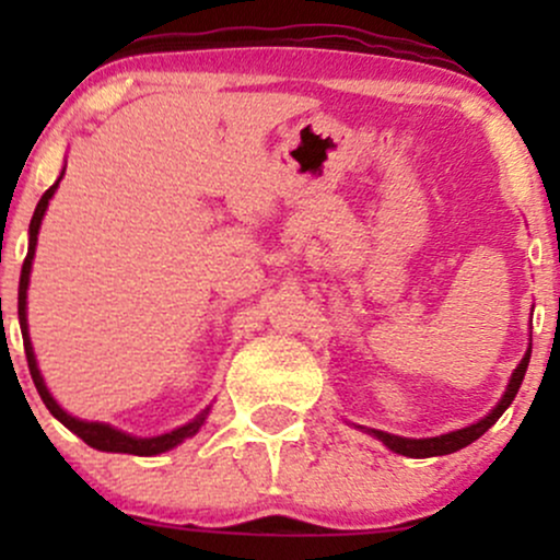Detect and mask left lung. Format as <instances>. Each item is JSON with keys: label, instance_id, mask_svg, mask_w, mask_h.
<instances>
[{"label": "left lung", "instance_id": "1", "mask_svg": "<svg viewBox=\"0 0 560 560\" xmlns=\"http://www.w3.org/2000/svg\"><path fill=\"white\" fill-rule=\"evenodd\" d=\"M529 355H532V345H529V350H526V355L522 358V363H518L516 371L511 374V382H508V389H505V395L500 397V402L494 405V408L485 416V419L471 423V427L458 429V432H450V434H440V436H427V440H410V436L387 434V432H378V429H365V427L363 429L369 434H374L376 440H382L389 450H395V453H400V455H408V458H432V455L455 453V450L471 445L474 440H479V436L485 434L487 429H490L492 423L505 413V408L513 402V397H516L518 387H522L526 365H529Z\"/></svg>", "mask_w": 560, "mask_h": 560}]
</instances>
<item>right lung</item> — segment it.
Returning <instances> with one entry per match:
<instances>
[{
    "label": "right lung",
    "instance_id": "add662e5",
    "mask_svg": "<svg viewBox=\"0 0 560 560\" xmlns=\"http://www.w3.org/2000/svg\"><path fill=\"white\" fill-rule=\"evenodd\" d=\"M66 173V171H62ZM60 173V178H62ZM60 178L49 186L47 191H44V197L38 199L36 210H34V218H31V226H28V255H25L23 260V271H21V289H18V318H21V331H23V347H25V361H28V371H31V378H34L38 395H42L44 405L49 408V413L55 416L57 421L66 423L73 434H79L83 442H86L89 447L94 450H105V453H128V455H160L165 453V450L182 445L184 440H189V436H195L199 432V427H202L205 419H208L210 408H205L202 413L197 416L195 421L184 423V427L173 429L168 434H160V436H131L126 432H120V429L110 427V423H100V421H81L75 419V416L66 413V410L57 405V400L52 395H49L47 384H44L42 378V371H38L36 365V355H34V347H31V337H28V318H25V292H28V276H31V262H34V253H36V240H38V229H42V218L47 213V205L49 199H52L57 184H60Z\"/></svg>",
    "mask_w": 560,
    "mask_h": 560
}]
</instances>
